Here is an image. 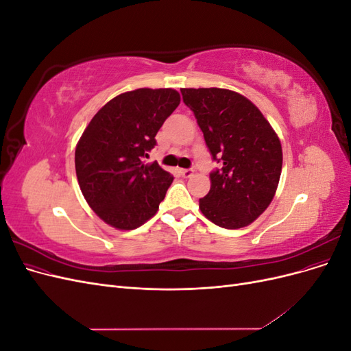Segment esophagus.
<instances>
[{
    "instance_id": "1",
    "label": "esophagus",
    "mask_w": 351,
    "mask_h": 351,
    "mask_svg": "<svg viewBox=\"0 0 351 351\" xmlns=\"http://www.w3.org/2000/svg\"><path fill=\"white\" fill-rule=\"evenodd\" d=\"M180 173H182V176L184 177V178H189V177H192L193 176V169L192 168H184V169H180Z\"/></svg>"
}]
</instances>
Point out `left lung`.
Here are the masks:
<instances>
[{"label": "left lung", "mask_w": 351, "mask_h": 351, "mask_svg": "<svg viewBox=\"0 0 351 351\" xmlns=\"http://www.w3.org/2000/svg\"><path fill=\"white\" fill-rule=\"evenodd\" d=\"M208 149L221 168L210 173L209 193L199 208L218 227H246L269 206L277 192L282 149L268 120L243 95L228 89H182Z\"/></svg>", "instance_id": "left-lung-1"}]
</instances>
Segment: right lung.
I'll use <instances>...</instances> for the list:
<instances>
[{"instance_id": "add662e5", "label": "right lung", "mask_w": 351, "mask_h": 351, "mask_svg": "<svg viewBox=\"0 0 351 351\" xmlns=\"http://www.w3.org/2000/svg\"><path fill=\"white\" fill-rule=\"evenodd\" d=\"M180 104L174 89L142 88L112 98L95 114L74 154L82 193L101 219L133 230L151 219L173 176L145 164L155 136Z\"/></svg>"}]
</instances>
